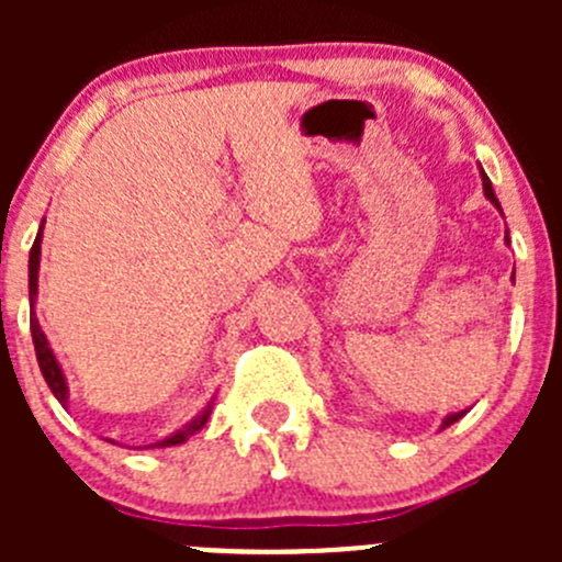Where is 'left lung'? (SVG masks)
Instances as JSON below:
<instances>
[{
	"label": "left lung",
	"mask_w": 562,
	"mask_h": 562,
	"mask_svg": "<svg viewBox=\"0 0 562 562\" xmlns=\"http://www.w3.org/2000/svg\"><path fill=\"white\" fill-rule=\"evenodd\" d=\"M481 181H484V195L490 198V201L495 203L497 209H501V203H497V198H495V190H492V181H490V176H486L484 171H481ZM506 241H508V234H506ZM462 416H464V411H462V413H454V416H449V418H446V422H443V427H451V424L459 422V418H462Z\"/></svg>",
	"instance_id": "left-lung-1"
}]
</instances>
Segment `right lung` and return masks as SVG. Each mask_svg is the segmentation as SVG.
<instances>
[{"label": "right lung", "mask_w": 562, "mask_h": 562, "mask_svg": "<svg viewBox=\"0 0 562 562\" xmlns=\"http://www.w3.org/2000/svg\"><path fill=\"white\" fill-rule=\"evenodd\" d=\"M40 239H43V228H40V234H37L35 245H32V252H30V296H32V302H35V296H37ZM30 326H32V339H35V353H37V364H40V372H43L45 383H48V389L54 391V396H56V400H59L61 405H65V402H67V383H65V375H61V367L56 364V356H54V350L48 348V339H45V334H43V328H40V323H37L35 313H32V317H30ZM209 413H212V405H209L206 411H203L201 416L195 418V422H192V424H187V427L181 429V432L171 435V438H168V440H162V443H157V446H179V443H184V440L190 438V435H195L198 429H201L203 424H206Z\"/></svg>", "instance_id": "obj_1"}]
</instances>
